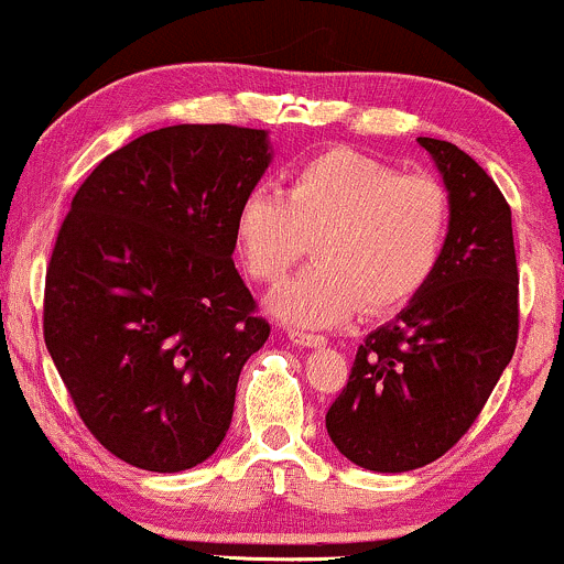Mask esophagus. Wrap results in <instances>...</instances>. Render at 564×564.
I'll list each match as a JSON object with an SVG mask.
<instances>
[{
  "label": "esophagus",
  "mask_w": 564,
  "mask_h": 564,
  "mask_svg": "<svg viewBox=\"0 0 564 564\" xmlns=\"http://www.w3.org/2000/svg\"><path fill=\"white\" fill-rule=\"evenodd\" d=\"M288 339L293 341L295 347H323L325 345V336L306 334V330H299V328H288Z\"/></svg>",
  "instance_id": "obj_1"
}]
</instances>
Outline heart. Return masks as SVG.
<instances>
[{
    "label": "heart",
    "instance_id": "obj_1",
    "mask_svg": "<svg viewBox=\"0 0 564 564\" xmlns=\"http://www.w3.org/2000/svg\"><path fill=\"white\" fill-rule=\"evenodd\" d=\"M451 228L445 189L429 176L336 147L293 167L284 193L258 184L236 208L234 239L243 269L276 284L312 239L315 263L269 301L301 328L347 323L361 306L388 312L432 280Z\"/></svg>",
    "mask_w": 564,
    "mask_h": 564
}]
</instances>
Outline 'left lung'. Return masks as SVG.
<instances>
[{
    "mask_svg": "<svg viewBox=\"0 0 564 564\" xmlns=\"http://www.w3.org/2000/svg\"><path fill=\"white\" fill-rule=\"evenodd\" d=\"M417 143L448 189L443 258L408 306L364 339L347 388L325 415L339 454L371 473H408L454 448L519 339L510 206L454 143Z\"/></svg>",
    "mask_w": 564,
    "mask_h": 564,
    "instance_id": "1",
    "label": "left lung"
}]
</instances>
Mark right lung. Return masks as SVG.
Returning a JSON list of instances; mask_svg holds the SVG:
<instances>
[{"label": "right lung", "instance_id": "add662e5", "mask_svg": "<svg viewBox=\"0 0 564 564\" xmlns=\"http://www.w3.org/2000/svg\"><path fill=\"white\" fill-rule=\"evenodd\" d=\"M269 132L176 124L108 154L73 197L45 274V347L80 421L121 462L182 473L230 429L269 339L234 263V219Z\"/></svg>", "mask_w": 564, "mask_h": 564}]
</instances>
